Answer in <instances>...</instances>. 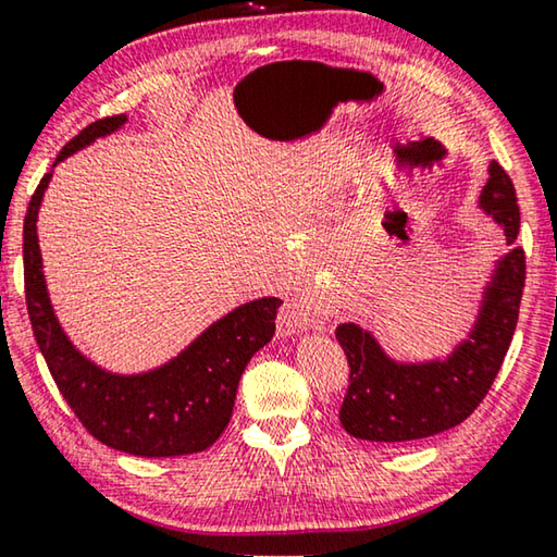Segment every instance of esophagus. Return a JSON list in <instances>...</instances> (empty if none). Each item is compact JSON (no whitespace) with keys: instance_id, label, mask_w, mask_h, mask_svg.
<instances>
[{"instance_id":"34e87169","label":"esophagus","mask_w":557,"mask_h":557,"mask_svg":"<svg viewBox=\"0 0 557 557\" xmlns=\"http://www.w3.org/2000/svg\"><path fill=\"white\" fill-rule=\"evenodd\" d=\"M287 326L292 332H307V329H324L326 317L322 307L317 305V299L309 292H301L287 305Z\"/></svg>"}]
</instances>
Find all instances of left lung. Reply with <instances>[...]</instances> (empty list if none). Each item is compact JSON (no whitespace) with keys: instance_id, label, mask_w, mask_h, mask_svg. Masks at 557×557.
<instances>
[{"instance_id":"8db88e82","label":"left lung","mask_w":557,"mask_h":557,"mask_svg":"<svg viewBox=\"0 0 557 557\" xmlns=\"http://www.w3.org/2000/svg\"><path fill=\"white\" fill-rule=\"evenodd\" d=\"M488 174L482 209L513 245L521 228L513 182L496 162ZM523 282L525 252L513 248L498 262L486 287L474 332L445 361L395 363L361 326H338L336 338L348 361V388L338 420L348 435L381 445H408L465 422L502 371L516 332Z\"/></svg>"}]
</instances>
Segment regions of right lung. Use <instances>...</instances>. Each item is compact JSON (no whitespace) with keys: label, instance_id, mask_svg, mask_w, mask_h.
<instances>
[{"label":"right lung","instance_id":"1","mask_svg":"<svg viewBox=\"0 0 557 557\" xmlns=\"http://www.w3.org/2000/svg\"><path fill=\"white\" fill-rule=\"evenodd\" d=\"M125 122L127 115L90 122L55 162ZM49 178L44 174L24 215V292L36 344L65 403L92 437L127 455L178 457L211 447L228 428L245 366L275 334L282 299L265 297L233 309L157 371L112 375L98 369L65 338L46 292L36 215Z\"/></svg>","mask_w":557,"mask_h":557}]
</instances>
